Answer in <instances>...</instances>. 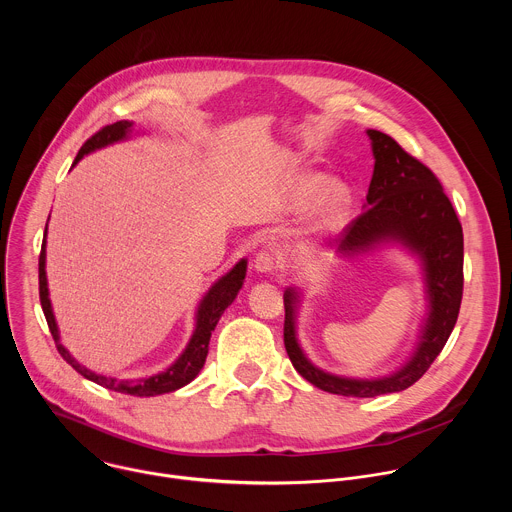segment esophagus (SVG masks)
Listing matches in <instances>:
<instances>
[{"label":"esophagus","instance_id":"obj_1","mask_svg":"<svg viewBox=\"0 0 512 512\" xmlns=\"http://www.w3.org/2000/svg\"><path fill=\"white\" fill-rule=\"evenodd\" d=\"M253 267L257 273H271L275 271L277 267H281V257L275 249H263L255 255V261H253Z\"/></svg>","mask_w":512,"mask_h":512}]
</instances>
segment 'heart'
Masks as SVG:
<instances>
[{
	"label": "heart",
	"instance_id": "heart-1",
	"mask_svg": "<svg viewBox=\"0 0 512 512\" xmlns=\"http://www.w3.org/2000/svg\"><path fill=\"white\" fill-rule=\"evenodd\" d=\"M328 176L312 170L296 172L285 184V198L291 206H306L315 196L310 233H326L334 229L350 206V190L342 182H332L328 187Z\"/></svg>",
	"mask_w": 512,
	"mask_h": 512
}]
</instances>
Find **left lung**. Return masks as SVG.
Returning <instances> with one entry per match:
<instances>
[{"label": "left lung", "instance_id": "obj_1", "mask_svg": "<svg viewBox=\"0 0 512 512\" xmlns=\"http://www.w3.org/2000/svg\"><path fill=\"white\" fill-rule=\"evenodd\" d=\"M367 133L375 156L367 204L344 229L338 251L354 255L379 243L395 241L419 255L429 314L405 367L381 379H348L324 373L306 358L296 336L298 291L285 289L283 344L291 364L314 387L344 397H377L417 383L446 346L460 314L464 289V235L444 186L391 135L377 129Z\"/></svg>", "mask_w": 512, "mask_h": 512}]
</instances>
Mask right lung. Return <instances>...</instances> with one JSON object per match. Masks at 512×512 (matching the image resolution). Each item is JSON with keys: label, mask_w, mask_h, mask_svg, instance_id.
Wrapping results in <instances>:
<instances>
[{"label": "right lung", "mask_w": 512, "mask_h": 512, "mask_svg": "<svg viewBox=\"0 0 512 512\" xmlns=\"http://www.w3.org/2000/svg\"><path fill=\"white\" fill-rule=\"evenodd\" d=\"M131 121H117L113 125H105L103 129H99L93 137H89L81 152L75 158V164L85 156L91 154L99 148H105L109 143L121 141L127 137V133L131 131ZM72 164V166H75ZM247 273V261L241 259L227 275H223L218 279L208 291L206 296L202 298L198 312H196V328L194 334L186 346V350L176 358V362L172 367H168L166 371L148 377V379H137V381H117L105 375H97L93 371H89L87 367H83L81 362H77L75 358L70 356V352L60 344V336H58V326L52 314V306H50V298H48V281H46V233H44V241H42V251H40V259H38V281H40V304H42V312L46 316L50 334L56 342V348L60 352V356L70 364L72 369L77 373H81L85 379L117 391V393H125V395H133V397H154V395H164V393H172L184 385H188L190 381L196 379V375L200 373V369L204 367V360L208 354V342L212 336V330L216 328L218 320H221L223 312L233 304V300L237 298L239 289L243 287V279Z\"/></svg>", "instance_id": "obj_1"}]
</instances>
